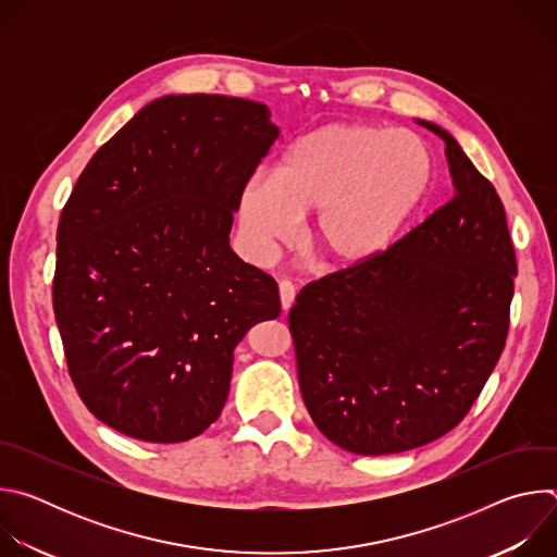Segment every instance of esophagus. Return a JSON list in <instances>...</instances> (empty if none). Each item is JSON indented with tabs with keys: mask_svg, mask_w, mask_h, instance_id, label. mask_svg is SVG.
Segmentation results:
<instances>
[{
	"mask_svg": "<svg viewBox=\"0 0 557 557\" xmlns=\"http://www.w3.org/2000/svg\"><path fill=\"white\" fill-rule=\"evenodd\" d=\"M280 301H282L284 310H288L293 306V301H295V286L288 280L280 282Z\"/></svg>",
	"mask_w": 557,
	"mask_h": 557,
	"instance_id": "obj_1",
	"label": "esophagus"
}]
</instances>
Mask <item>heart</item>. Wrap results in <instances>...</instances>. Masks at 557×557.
<instances>
[{
    "mask_svg": "<svg viewBox=\"0 0 557 557\" xmlns=\"http://www.w3.org/2000/svg\"><path fill=\"white\" fill-rule=\"evenodd\" d=\"M432 153L408 132L370 123L320 125L282 153L273 178H253L237 200L247 256L267 262L293 240L295 220L313 213L308 249L335 271L381 256L432 185Z\"/></svg>",
    "mask_w": 557,
    "mask_h": 557,
    "instance_id": "1",
    "label": "heart"
}]
</instances>
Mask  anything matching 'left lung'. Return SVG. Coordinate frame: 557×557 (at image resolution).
Wrapping results in <instances>:
<instances>
[{"label":"left lung","mask_w":557,"mask_h":557,"mask_svg":"<svg viewBox=\"0 0 557 557\" xmlns=\"http://www.w3.org/2000/svg\"><path fill=\"white\" fill-rule=\"evenodd\" d=\"M445 140L454 198L357 269L306 284L288 326L306 410L335 445L383 456L454 430L509 331L516 251L494 185Z\"/></svg>","instance_id":"left-lung-1"}]
</instances>
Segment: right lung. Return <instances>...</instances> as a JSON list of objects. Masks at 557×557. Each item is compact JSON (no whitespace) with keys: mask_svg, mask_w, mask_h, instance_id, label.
Wrapping results in <instances>:
<instances>
[{"mask_svg":"<svg viewBox=\"0 0 557 557\" xmlns=\"http://www.w3.org/2000/svg\"><path fill=\"white\" fill-rule=\"evenodd\" d=\"M280 136L267 106L170 95L78 176L57 228L54 320L72 383L112 430L183 443L222 412L233 350L280 314L228 247L237 200Z\"/></svg>","mask_w":557,"mask_h":557,"instance_id":"1","label":"right lung"}]
</instances>
